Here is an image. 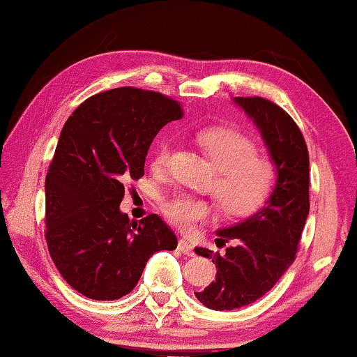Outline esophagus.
<instances>
[{"label": "esophagus", "mask_w": 357, "mask_h": 357, "mask_svg": "<svg viewBox=\"0 0 357 357\" xmlns=\"http://www.w3.org/2000/svg\"><path fill=\"white\" fill-rule=\"evenodd\" d=\"M178 248L181 252L185 254V256H194V248H192L190 241L188 238H181L178 243Z\"/></svg>", "instance_id": "obj_1"}]
</instances>
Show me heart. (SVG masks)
<instances>
[{
  "instance_id": "obj_1",
  "label": "heart",
  "mask_w": 357,
  "mask_h": 357,
  "mask_svg": "<svg viewBox=\"0 0 357 357\" xmlns=\"http://www.w3.org/2000/svg\"><path fill=\"white\" fill-rule=\"evenodd\" d=\"M199 143L218 168L213 192L224 213L248 216L268 200L275 185V168L268 158L256 154V146L246 135L234 128H209L199 135ZM172 151V139L158 141L152 154L154 169L167 168ZM162 209L181 229L195 227L211 213L205 200L188 194L168 197Z\"/></svg>"
}]
</instances>
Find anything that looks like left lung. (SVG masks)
<instances>
[{
  "label": "left lung",
  "instance_id": "left-lung-1",
  "mask_svg": "<svg viewBox=\"0 0 357 357\" xmlns=\"http://www.w3.org/2000/svg\"><path fill=\"white\" fill-rule=\"evenodd\" d=\"M259 128L276 183L267 205L250 218L216 231L218 246L234 241L225 254L195 248L199 256L213 259L216 280L195 297L218 311L241 308L259 301L276 284L296 259L298 241L310 211V158L297 123L278 105L260 97H235Z\"/></svg>",
  "mask_w": 357,
  "mask_h": 357
}]
</instances>
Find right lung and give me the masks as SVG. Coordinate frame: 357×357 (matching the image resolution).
Returning a JSON list of instances; mask_svg holds the SVG:
<instances>
[{"label":"right lung","instance_id":"1","mask_svg":"<svg viewBox=\"0 0 357 357\" xmlns=\"http://www.w3.org/2000/svg\"><path fill=\"white\" fill-rule=\"evenodd\" d=\"M183 109L165 95L119 87L87 98L68 117L46 176V240L73 289L93 301L133 291L149 257L176 250L157 216L121 211L123 183L144 174L152 139Z\"/></svg>","mask_w":357,"mask_h":357}]
</instances>
